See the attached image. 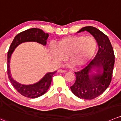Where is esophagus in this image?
<instances>
[{"label": "esophagus", "instance_id": "34e87169", "mask_svg": "<svg viewBox=\"0 0 121 121\" xmlns=\"http://www.w3.org/2000/svg\"><path fill=\"white\" fill-rule=\"evenodd\" d=\"M58 73H65L66 72V71H65V70H61V69H60V70H58Z\"/></svg>", "mask_w": 121, "mask_h": 121}]
</instances>
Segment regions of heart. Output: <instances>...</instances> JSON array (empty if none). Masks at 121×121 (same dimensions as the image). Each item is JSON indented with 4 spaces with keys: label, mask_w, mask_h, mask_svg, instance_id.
<instances>
[{
    "label": "heart",
    "mask_w": 121,
    "mask_h": 121,
    "mask_svg": "<svg viewBox=\"0 0 121 121\" xmlns=\"http://www.w3.org/2000/svg\"><path fill=\"white\" fill-rule=\"evenodd\" d=\"M97 43L92 37L69 35L58 39L56 45H50L48 52L52 61L58 64L64 61L66 56L70 63L80 69L86 65L95 54Z\"/></svg>",
    "instance_id": "1"
}]
</instances>
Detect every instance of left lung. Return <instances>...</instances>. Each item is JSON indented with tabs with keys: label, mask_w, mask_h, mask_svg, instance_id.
I'll list each match as a JSON object with an SVG mask.
<instances>
[{
	"label": "left lung",
	"mask_w": 121,
	"mask_h": 121,
	"mask_svg": "<svg viewBox=\"0 0 121 121\" xmlns=\"http://www.w3.org/2000/svg\"><path fill=\"white\" fill-rule=\"evenodd\" d=\"M83 31H87L93 36L99 50L95 58L87 66L74 73L76 82L70 89L78 98L91 100L102 94L109 86L114 66L115 55L109 38L99 29L89 26L83 27L77 32ZM93 70L95 72H93Z\"/></svg>",
	"instance_id": "8db88e82"
}]
</instances>
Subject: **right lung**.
<instances>
[{
	"mask_svg": "<svg viewBox=\"0 0 121 121\" xmlns=\"http://www.w3.org/2000/svg\"><path fill=\"white\" fill-rule=\"evenodd\" d=\"M48 36V34L45 33L42 29L35 28H31L15 36L10 45L8 52L7 64L8 77L15 89L23 96L29 98H37L46 93L50 86L52 76L56 73V71L47 73L40 80L34 84L29 85L21 84L12 77L10 70V61L12 54L19 45L26 42H36L43 45H46L47 39Z\"/></svg>",
	"mask_w": 121,
	"mask_h": 121,
	"instance_id": "add662e5",
	"label": "right lung"
}]
</instances>
